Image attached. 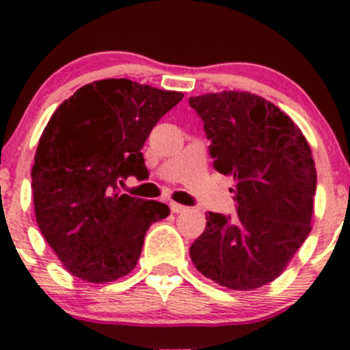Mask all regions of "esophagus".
<instances>
[{"label":"esophagus","instance_id":"esophagus-1","mask_svg":"<svg viewBox=\"0 0 350 350\" xmlns=\"http://www.w3.org/2000/svg\"><path fill=\"white\" fill-rule=\"evenodd\" d=\"M169 206H171L172 213H183V211L188 210V208H186V206H183V204H179V203H174V201H172V203L169 204Z\"/></svg>","mask_w":350,"mask_h":350}]
</instances>
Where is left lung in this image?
I'll return each mask as SVG.
<instances>
[{
    "mask_svg": "<svg viewBox=\"0 0 350 350\" xmlns=\"http://www.w3.org/2000/svg\"><path fill=\"white\" fill-rule=\"evenodd\" d=\"M203 120L213 167L234 176L237 215H206L189 247L203 276L250 291L276 280L308 237L317 171L301 130L271 101L245 91L189 98Z\"/></svg>",
    "mask_w": 350,
    "mask_h": 350,
    "instance_id": "left-lung-1",
    "label": "left lung"
}]
</instances>
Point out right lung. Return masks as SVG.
I'll return each instance as SVG.
<instances>
[{"mask_svg": "<svg viewBox=\"0 0 350 350\" xmlns=\"http://www.w3.org/2000/svg\"><path fill=\"white\" fill-rule=\"evenodd\" d=\"M183 100L130 79L79 88L49 120L31 167L38 228L64 267L88 283H108L137 266L149 227L169 206L120 193L129 176L146 179L142 150L155 123Z\"/></svg>", "mask_w": 350, "mask_h": 350, "instance_id": "right-lung-1", "label": "right lung"}]
</instances>
